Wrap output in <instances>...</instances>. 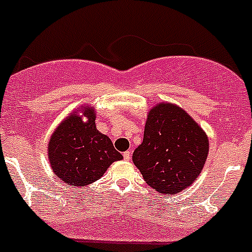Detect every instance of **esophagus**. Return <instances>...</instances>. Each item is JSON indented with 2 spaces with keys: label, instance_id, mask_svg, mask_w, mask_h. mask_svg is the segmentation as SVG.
<instances>
[{
  "label": "esophagus",
  "instance_id": "esophagus-1",
  "mask_svg": "<svg viewBox=\"0 0 252 252\" xmlns=\"http://www.w3.org/2000/svg\"><path fill=\"white\" fill-rule=\"evenodd\" d=\"M123 157H124V159H126V160H129V159H130V157H131V153L129 152V150H126V152L123 153Z\"/></svg>",
  "mask_w": 252,
  "mask_h": 252
}]
</instances>
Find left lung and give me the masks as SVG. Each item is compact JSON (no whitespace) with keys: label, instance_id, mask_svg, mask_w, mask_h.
I'll return each instance as SVG.
<instances>
[{"label":"left lung","instance_id":"1","mask_svg":"<svg viewBox=\"0 0 252 252\" xmlns=\"http://www.w3.org/2000/svg\"><path fill=\"white\" fill-rule=\"evenodd\" d=\"M209 153L203 129L178 105L158 104L148 114L143 143L133 161L145 183L161 194H175L194 183Z\"/></svg>","mask_w":252,"mask_h":252}]
</instances>
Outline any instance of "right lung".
<instances>
[{
    "label": "right lung",
    "instance_id": "right-lung-1",
    "mask_svg": "<svg viewBox=\"0 0 252 252\" xmlns=\"http://www.w3.org/2000/svg\"><path fill=\"white\" fill-rule=\"evenodd\" d=\"M83 110V109H82ZM72 114L52 134L48 158L56 175L73 187H86L104 174L113 161L123 157L107 135L95 128L94 110Z\"/></svg>",
    "mask_w": 252,
    "mask_h": 252
}]
</instances>
